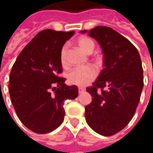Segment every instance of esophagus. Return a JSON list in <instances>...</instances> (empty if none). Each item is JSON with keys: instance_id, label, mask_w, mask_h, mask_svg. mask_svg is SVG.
Here are the masks:
<instances>
[{"instance_id": "34e87169", "label": "esophagus", "mask_w": 153, "mask_h": 153, "mask_svg": "<svg viewBox=\"0 0 153 153\" xmlns=\"http://www.w3.org/2000/svg\"><path fill=\"white\" fill-rule=\"evenodd\" d=\"M84 91H85V89H84V88H82V87H79V92H80V93L83 92Z\"/></svg>"}]
</instances>
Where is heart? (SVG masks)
Instances as JSON below:
<instances>
[{
  "mask_svg": "<svg viewBox=\"0 0 153 153\" xmlns=\"http://www.w3.org/2000/svg\"><path fill=\"white\" fill-rule=\"evenodd\" d=\"M77 44H78L79 48L83 52H85L87 54H91L93 51L94 47H95L93 41L87 37H82V38L78 39ZM66 53H67V50H66V47L64 46V47H62L61 53H60V61L63 67H65L67 65ZM96 75H97L96 70L92 66L87 65V66L78 67V68L73 69L71 72L68 73L67 80H68L69 83H71V84L83 87V86H86L87 84H89L90 82H91L95 79Z\"/></svg>",
  "mask_w": 153,
  "mask_h": 153,
  "instance_id": "obj_1",
  "label": "heart"
}]
</instances>
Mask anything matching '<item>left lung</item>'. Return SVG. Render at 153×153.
Wrapping results in <instances>:
<instances>
[{
    "label": "left lung",
    "instance_id": "1",
    "mask_svg": "<svg viewBox=\"0 0 153 153\" xmlns=\"http://www.w3.org/2000/svg\"><path fill=\"white\" fill-rule=\"evenodd\" d=\"M88 33L100 44L103 69L87 91L92 96L85 107L88 125L97 133L111 136L127 126L139 104L143 70L134 45L110 27L97 26Z\"/></svg>",
    "mask_w": 153,
    "mask_h": 153
}]
</instances>
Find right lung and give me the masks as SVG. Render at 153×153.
Listing matches in <instances>:
<instances>
[{
  "instance_id": "add662e5",
  "label": "right lung",
  "mask_w": 153,
  "mask_h": 153,
  "mask_svg": "<svg viewBox=\"0 0 153 153\" xmlns=\"http://www.w3.org/2000/svg\"><path fill=\"white\" fill-rule=\"evenodd\" d=\"M74 31L44 30L21 51L10 74V101L20 121L36 133H48L63 122L66 100L78 96V87L68 86L60 53Z\"/></svg>"
}]
</instances>
